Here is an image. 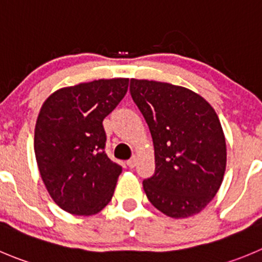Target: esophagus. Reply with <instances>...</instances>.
Listing matches in <instances>:
<instances>
[{
	"label": "esophagus",
	"mask_w": 262,
	"mask_h": 262,
	"mask_svg": "<svg viewBox=\"0 0 262 262\" xmlns=\"http://www.w3.org/2000/svg\"><path fill=\"white\" fill-rule=\"evenodd\" d=\"M136 163H138V157H136V156H134L133 158L127 161V166L131 167V168H134V167L136 166Z\"/></svg>",
	"instance_id": "1"
}]
</instances>
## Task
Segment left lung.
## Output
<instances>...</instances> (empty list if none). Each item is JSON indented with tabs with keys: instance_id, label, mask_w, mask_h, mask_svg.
I'll return each mask as SVG.
<instances>
[{
	"instance_id": "obj_1",
	"label": "left lung",
	"mask_w": 262,
	"mask_h": 262,
	"mask_svg": "<svg viewBox=\"0 0 262 262\" xmlns=\"http://www.w3.org/2000/svg\"><path fill=\"white\" fill-rule=\"evenodd\" d=\"M150 129L156 172L143 181L157 210L173 219L201 212L216 195L226 167V143L215 109L191 90L166 82H129Z\"/></svg>"
}]
</instances>
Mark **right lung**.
<instances>
[{
  "instance_id": "add662e5",
  "label": "right lung",
  "mask_w": 262,
  "mask_h": 262,
  "mask_svg": "<svg viewBox=\"0 0 262 262\" xmlns=\"http://www.w3.org/2000/svg\"><path fill=\"white\" fill-rule=\"evenodd\" d=\"M128 78L64 87L46 99L34 128L42 181L72 215L100 212L113 196L122 167L105 153L103 121L126 95Z\"/></svg>"
}]
</instances>
